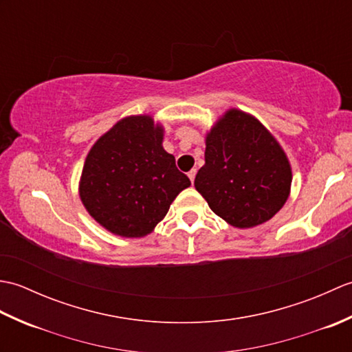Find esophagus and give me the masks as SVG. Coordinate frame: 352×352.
<instances>
[{"mask_svg": "<svg viewBox=\"0 0 352 352\" xmlns=\"http://www.w3.org/2000/svg\"><path fill=\"white\" fill-rule=\"evenodd\" d=\"M189 178H190V182L193 183V182H195V175H197V169H192L190 172H189Z\"/></svg>", "mask_w": 352, "mask_h": 352, "instance_id": "34e87169", "label": "esophagus"}]
</instances>
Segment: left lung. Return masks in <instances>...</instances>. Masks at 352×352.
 Segmentation results:
<instances>
[{"mask_svg": "<svg viewBox=\"0 0 352 352\" xmlns=\"http://www.w3.org/2000/svg\"><path fill=\"white\" fill-rule=\"evenodd\" d=\"M195 189L237 228L269 221L287 201L292 169L278 142L256 118L228 110L206 138Z\"/></svg>", "mask_w": 352, "mask_h": 352, "instance_id": "1", "label": "left lung"}]
</instances>
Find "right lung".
<instances>
[{"instance_id":"right-lung-1","label":"right lung","mask_w":352,"mask_h":352,"mask_svg":"<svg viewBox=\"0 0 352 352\" xmlns=\"http://www.w3.org/2000/svg\"><path fill=\"white\" fill-rule=\"evenodd\" d=\"M163 129L151 116L115 124L89 151L80 198L92 218L122 237H144L166 216L190 180L162 146Z\"/></svg>"}]
</instances>
